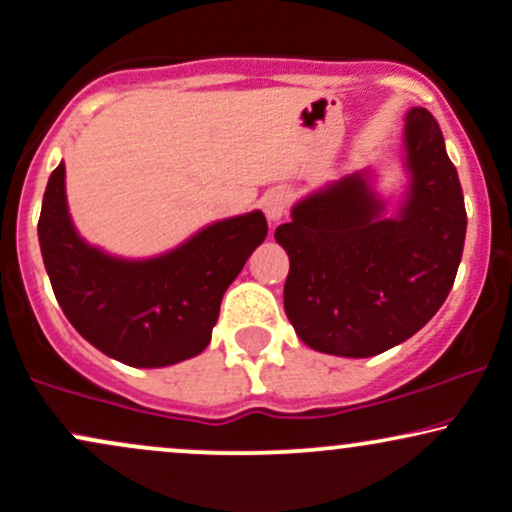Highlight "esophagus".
Here are the masks:
<instances>
[{
	"label": "esophagus",
	"instance_id": "34e87169",
	"mask_svg": "<svg viewBox=\"0 0 512 512\" xmlns=\"http://www.w3.org/2000/svg\"><path fill=\"white\" fill-rule=\"evenodd\" d=\"M262 209L267 214L269 223H279L286 216V209H289V192L284 187H274L269 190L262 199Z\"/></svg>",
	"mask_w": 512,
	"mask_h": 512
}]
</instances>
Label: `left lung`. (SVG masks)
Here are the masks:
<instances>
[{
	"mask_svg": "<svg viewBox=\"0 0 512 512\" xmlns=\"http://www.w3.org/2000/svg\"><path fill=\"white\" fill-rule=\"evenodd\" d=\"M397 204L358 170L298 199L274 231L289 255L284 310L303 344L368 358L407 342L438 313L462 260L467 211L438 122L404 115Z\"/></svg>",
	"mask_w": 512,
	"mask_h": 512,
	"instance_id": "left-lung-1",
	"label": "left lung"
}]
</instances>
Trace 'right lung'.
Segmentation results:
<instances>
[{
    "label": "right lung",
    "mask_w": 512,
    "mask_h": 512,
    "mask_svg": "<svg viewBox=\"0 0 512 512\" xmlns=\"http://www.w3.org/2000/svg\"><path fill=\"white\" fill-rule=\"evenodd\" d=\"M267 238L262 211L214 221L178 248L146 260L110 255L76 231L64 163L52 170L38 240L52 291L74 330L105 356L163 368L202 354L221 298Z\"/></svg>",
    "instance_id": "add662e5"
}]
</instances>
